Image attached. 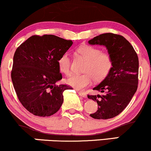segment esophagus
<instances>
[{"mask_svg":"<svg viewBox=\"0 0 151 151\" xmlns=\"http://www.w3.org/2000/svg\"><path fill=\"white\" fill-rule=\"evenodd\" d=\"M77 93H79V96H82V97L84 98H86V94L84 92H81V91H77Z\"/></svg>","mask_w":151,"mask_h":151,"instance_id":"obj_1","label":"esophagus"}]
</instances>
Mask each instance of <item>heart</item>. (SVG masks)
<instances>
[{
    "label": "heart",
    "instance_id": "obj_1",
    "mask_svg": "<svg viewBox=\"0 0 151 151\" xmlns=\"http://www.w3.org/2000/svg\"><path fill=\"white\" fill-rule=\"evenodd\" d=\"M77 52L85 59L82 74H76L66 80L68 85L78 90H84L91 84L93 79L99 81L108 76L113 67V60L109 53L101 52L98 47L88 45H81L77 49ZM59 69L62 73L71 74V60L67 52L62 54L58 60Z\"/></svg>",
    "mask_w": 151,
    "mask_h": 151
}]
</instances>
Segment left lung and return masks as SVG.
Wrapping results in <instances>:
<instances>
[{"label":"left lung","instance_id":"left-lung-1","mask_svg":"<svg viewBox=\"0 0 151 151\" xmlns=\"http://www.w3.org/2000/svg\"><path fill=\"white\" fill-rule=\"evenodd\" d=\"M88 42L105 46L113 60L110 73L93 89L103 94L88 95V98L98 104V110L90 116L95 119H111L124 111L136 93L138 82V55L131 43L119 35L101 34Z\"/></svg>","mask_w":151,"mask_h":151}]
</instances>
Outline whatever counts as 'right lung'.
I'll return each instance as SVG.
<instances>
[{
  "label": "right lung",
  "instance_id": "right-lung-1",
  "mask_svg": "<svg viewBox=\"0 0 151 151\" xmlns=\"http://www.w3.org/2000/svg\"><path fill=\"white\" fill-rule=\"evenodd\" d=\"M73 42L53 35H33L17 48L11 79L19 101L37 116H50L63 103L70 86L56 83L62 79L58 60Z\"/></svg>",
  "mask_w": 151,
  "mask_h": 151
}]
</instances>
